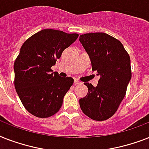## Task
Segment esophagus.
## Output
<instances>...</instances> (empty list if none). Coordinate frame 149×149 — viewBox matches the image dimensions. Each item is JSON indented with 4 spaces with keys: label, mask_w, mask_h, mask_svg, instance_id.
<instances>
[{
    "label": "esophagus",
    "mask_w": 149,
    "mask_h": 149,
    "mask_svg": "<svg viewBox=\"0 0 149 149\" xmlns=\"http://www.w3.org/2000/svg\"><path fill=\"white\" fill-rule=\"evenodd\" d=\"M74 84H81V82L79 81L78 80H77V79H74Z\"/></svg>",
    "instance_id": "obj_1"
}]
</instances>
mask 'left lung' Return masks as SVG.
<instances>
[{"instance_id":"left-lung-1","label":"left lung","mask_w":149,"mask_h":149,"mask_svg":"<svg viewBox=\"0 0 149 149\" xmlns=\"http://www.w3.org/2000/svg\"><path fill=\"white\" fill-rule=\"evenodd\" d=\"M79 41L90 58L92 71L100 76L96 87L84 83L88 92L79 100L81 109L95 121L108 119L118 110L132 78L130 57L121 41L105 33L81 34Z\"/></svg>"}]
</instances>
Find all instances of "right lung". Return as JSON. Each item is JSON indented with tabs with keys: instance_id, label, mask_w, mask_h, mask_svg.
Returning a JSON list of instances; mask_svg holds the SVG:
<instances>
[{
	"instance_id": "right-lung-1",
	"label": "right lung",
	"mask_w": 149,
	"mask_h": 149,
	"mask_svg": "<svg viewBox=\"0 0 149 149\" xmlns=\"http://www.w3.org/2000/svg\"><path fill=\"white\" fill-rule=\"evenodd\" d=\"M78 34L45 29L30 37L14 61V87L24 108L34 116L48 118L57 113L74 79L61 78L51 68Z\"/></svg>"
}]
</instances>
